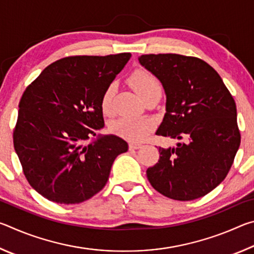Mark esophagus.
Listing matches in <instances>:
<instances>
[{"instance_id": "esophagus-1", "label": "esophagus", "mask_w": 254, "mask_h": 254, "mask_svg": "<svg viewBox=\"0 0 254 254\" xmlns=\"http://www.w3.org/2000/svg\"><path fill=\"white\" fill-rule=\"evenodd\" d=\"M142 145L139 144V143H130L128 144V148H130L131 150H136V149H140Z\"/></svg>"}]
</instances>
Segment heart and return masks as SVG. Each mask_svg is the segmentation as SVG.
Instances as JSON below:
<instances>
[{"mask_svg": "<svg viewBox=\"0 0 254 254\" xmlns=\"http://www.w3.org/2000/svg\"><path fill=\"white\" fill-rule=\"evenodd\" d=\"M130 81L132 87L142 100L151 92L161 89V84L157 77L144 69H136L133 71ZM114 92L115 86L110 84L102 94L101 109L105 115H111L113 113ZM153 127L154 123L149 118L123 117L114 120L110 124V130L115 135L123 137V139L132 141V142H139L149 135V133L153 130Z\"/></svg>", "mask_w": 254, "mask_h": 254, "instance_id": "obj_1", "label": "heart"}]
</instances>
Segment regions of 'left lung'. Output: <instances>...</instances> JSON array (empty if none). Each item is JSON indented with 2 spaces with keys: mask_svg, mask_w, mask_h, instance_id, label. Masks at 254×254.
I'll return each instance as SVG.
<instances>
[{
  "mask_svg": "<svg viewBox=\"0 0 254 254\" xmlns=\"http://www.w3.org/2000/svg\"><path fill=\"white\" fill-rule=\"evenodd\" d=\"M139 62L161 81L166 114L156 134L189 139L177 148L159 147L147 170L151 186L176 200L205 196L229 174L241 142L233 96L212 66L177 54L142 55Z\"/></svg>",
  "mask_w": 254,
  "mask_h": 254,
  "instance_id": "obj_1",
  "label": "left lung"
}]
</instances>
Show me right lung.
Instances as JSON below:
<instances>
[{
    "instance_id": "right-lung-1",
    "label": "right lung",
    "mask_w": 254,
    "mask_h": 254,
    "mask_svg": "<svg viewBox=\"0 0 254 254\" xmlns=\"http://www.w3.org/2000/svg\"><path fill=\"white\" fill-rule=\"evenodd\" d=\"M130 53L69 56L46 67L19 103L15 152L34 190L59 204H79L101 191L112 165L127 151L121 137L85 145L104 127L101 97Z\"/></svg>"
}]
</instances>
